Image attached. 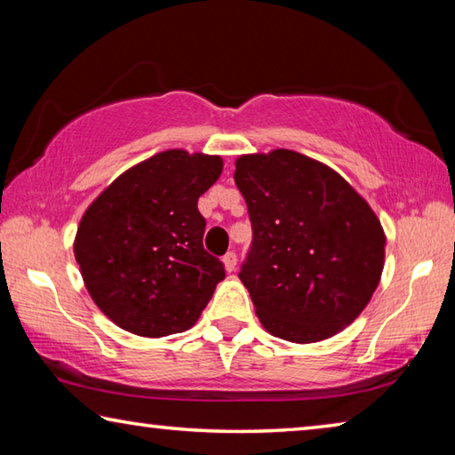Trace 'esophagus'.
Listing matches in <instances>:
<instances>
[{
    "label": "esophagus",
    "instance_id": "34e87169",
    "mask_svg": "<svg viewBox=\"0 0 455 455\" xmlns=\"http://www.w3.org/2000/svg\"><path fill=\"white\" fill-rule=\"evenodd\" d=\"M222 265H225L228 273H233L236 268V255H235V252H227V255L222 257Z\"/></svg>",
    "mask_w": 455,
    "mask_h": 455
}]
</instances>
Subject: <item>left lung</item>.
Wrapping results in <instances>:
<instances>
[{
	"mask_svg": "<svg viewBox=\"0 0 455 455\" xmlns=\"http://www.w3.org/2000/svg\"><path fill=\"white\" fill-rule=\"evenodd\" d=\"M252 225L238 279L268 333L317 343L371 301L385 233L367 200L327 164L295 150L243 154L235 163Z\"/></svg>",
	"mask_w": 455,
	"mask_h": 455,
	"instance_id": "obj_1",
	"label": "left lung"
}]
</instances>
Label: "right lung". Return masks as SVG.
Segmentation results:
<instances>
[{
  "instance_id": "obj_1",
  "label": "right lung",
  "mask_w": 455,
  "mask_h": 455,
  "mask_svg": "<svg viewBox=\"0 0 455 455\" xmlns=\"http://www.w3.org/2000/svg\"><path fill=\"white\" fill-rule=\"evenodd\" d=\"M222 158L172 148L122 172L80 220L74 257L92 301L140 337L182 333L198 321L225 267L203 246L198 198Z\"/></svg>"
}]
</instances>
